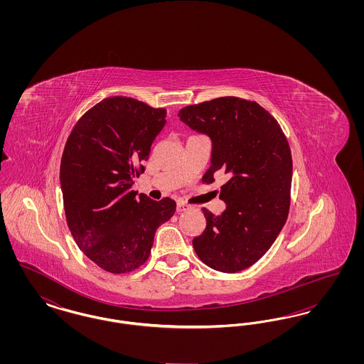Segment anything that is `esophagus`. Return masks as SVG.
Segmentation results:
<instances>
[{
  "label": "esophagus",
  "mask_w": 364,
  "mask_h": 364,
  "mask_svg": "<svg viewBox=\"0 0 364 364\" xmlns=\"http://www.w3.org/2000/svg\"><path fill=\"white\" fill-rule=\"evenodd\" d=\"M190 210V206L186 205V203H177V213H183V211H187Z\"/></svg>",
  "instance_id": "34e87169"
}]
</instances>
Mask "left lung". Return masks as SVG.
<instances>
[{"instance_id": "obj_1", "label": "left lung", "mask_w": 364, "mask_h": 364, "mask_svg": "<svg viewBox=\"0 0 364 364\" xmlns=\"http://www.w3.org/2000/svg\"><path fill=\"white\" fill-rule=\"evenodd\" d=\"M191 129L211 139V165L203 183L225 172L214 215L203 208L206 229L192 240L199 259L223 273L248 269L267 252L285 225L292 186V156L277 120L259 104L221 97L178 112Z\"/></svg>"}]
</instances>
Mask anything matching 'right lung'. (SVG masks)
Here are the masks:
<instances>
[{"mask_svg":"<svg viewBox=\"0 0 364 364\" xmlns=\"http://www.w3.org/2000/svg\"><path fill=\"white\" fill-rule=\"evenodd\" d=\"M166 109L109 97L79 119L65 143L60 183L70 233L88 259L113 274L129 273L151 252L156 228L176 202L131 190L144 172Z\"/></svg>","mask_w":364,"mask_h":364,"instance_id":"obj_1","label":"right lung"}]
</instances>
